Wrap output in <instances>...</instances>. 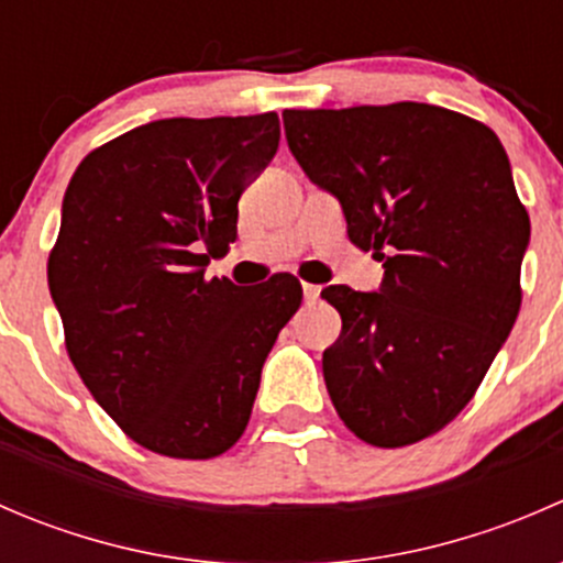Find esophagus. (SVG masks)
<instances>
[{
  "label": "esophagus",
  "mask_w": 563,
  "mask_h": 563,
  "mask_svg": "<svg viewBox=\"0 0 563 563\" xmlns=\"http://www.w3.org/2000/svg\"><path fill=\"white\" fill-rule=\"evenodd\" d=\"M302 294H305V302H316L318 297H321V286H313V283H305L302 286Z\"/></svg>",
  "instance_id": "1"
}]
</instances>
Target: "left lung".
Segmentation results:
<instances>
[{
	"instance_id": "left-lung-1",
	"label": "left lung",
	"mask_w": 563,
	"mask_h": 563,
	"mask_svg": "<svg viewBox=\"0 0 563 563\" xmlns=\"http://www.w3.org/2000/svg\"><path fill=\"white\" fill-rule=\"evenodd\" d=\"M288 150L384 261L378 291L323 288L334 411L373 446L417 444L468 406L520 310L531 236L501 141L428 103L283 111Z\"/></svg>"
}]
</instances>
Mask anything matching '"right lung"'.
Listing matches in <instances>:
<instances>
[{
  "label": "right lung",
  "mask_w": 563,
  "mask_h": 563,
  "mask_svg": "<svg viewBox=\"0 0 563 563\" xmlns=\"http://www.w3.org/2000/svg\"><path fill=\"white\" fill-rule=\"evenodd\" d=\"M277 144L275 111L157 119L89 152L67 185L48 255L67 354L157 455L209 460L240 441L266 354L302 302L291 275L255 294L203 275L236 240L242 190Z\"/></svg>",
  "instance_id": "add662e5"
}]
</instances>
